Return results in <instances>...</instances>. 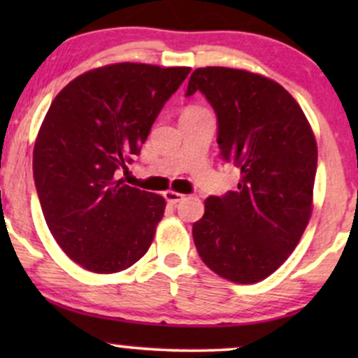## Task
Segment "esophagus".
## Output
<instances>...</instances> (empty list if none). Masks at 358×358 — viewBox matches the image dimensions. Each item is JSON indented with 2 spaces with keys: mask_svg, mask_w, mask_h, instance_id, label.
Returning a JSON list of instances; mask_svg holds the SVG:
<instances>
[{
  "mask_svg": "<svg viewBox=\"0 0 358 358\" xmlns=\"http://www.w3.org/2000/svg\"><path fill=\"white\" fill-rule=\"evenodd\" d=\"M163 196H165L166 202L171 205L182 202V200L185 199V195H182V193H178V192H173V190H166L165 193H163Z\"/></svg>",
  "mask_w": 358,
  "mask_h": 358,
  "instance_id": "esophagus-1",
  "label": "esophagus"
}]
</instances>
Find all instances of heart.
Returning <instances> with one entry per match:
<instances>
[{
    "instance_id": "1",
    "label": "heart",
    "mask_w": 358,
    "mask_h": 358,
    "mask_svg": "<svg viewBox=\"0 0 358 358\" xmlns=\"http://www.w3.org/2000/svg\"><path fill=\"white\" fill-rule=\"evenodd\" d=\"M196 109H200V108H188V109H185V110H196Z\"/></svg>"
}]
</instances>
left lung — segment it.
<instances>
[{"label": "left lung", "mask_w": 358, "mask_h": 358, "mask_svg": "<svg viewBox=\"0 0 358 358\" xmlns=\"http://www.w3.org/2000/svg\"><path fill=\"white\" fill-rule=\"evenodd\" d=\"M200 90L217 116L224 162L241 170L237 192L205 200L193 224L199 256L239 285L262 281L293 252L311 215L318 150L298 102L278 82L227 67L196 69L187 94Z\"/></svg>", "instance_id": "8db88e82"}]
</instances>
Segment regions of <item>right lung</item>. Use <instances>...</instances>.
I'll use <instances>...</instances> for the list:
<instances>
[{"label": "right lung", "mask_w": 358, "mask_h": 358, "mask_svg": "<svg viewBox=\"0 0 358 358\" xmlns=\"http://www.w3.org/2000/svg\"><path fill=\"white\" fill-rule=\"evenodd\" d=\"M190 67L113 64L57 94L34 148V178L53 239L82 268L124 271L153 242L165 199L119 178Z\"/></svg>", "instance_id": "right-lung-1"}]
</instances>
